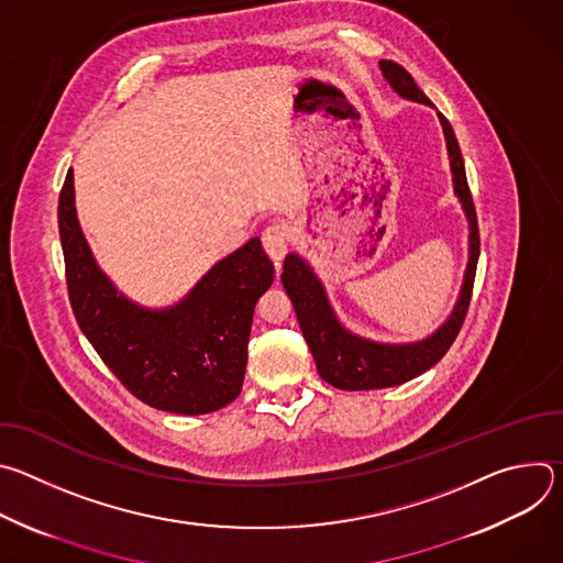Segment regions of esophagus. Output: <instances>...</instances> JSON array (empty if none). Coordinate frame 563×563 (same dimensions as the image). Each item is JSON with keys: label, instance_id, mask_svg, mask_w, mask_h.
Masks as SVG:
<instances>
[{"label": "esophagus", "instance_id": "34e87169", "mask_svg": "<svg viewBox=\"0 0 563 563\" xmlns=\"http://www.w3.org/2000/svg\"><path fill=\"white\" fill-rule=\"evenodd\" d=\"M287 245H289V231L283 222H272L269 227H265L263 247L274 261H278V263L283 261V256L287 254Z\"/></svg>", "mask_w": 563, "mask_h": 563}]
</instances>
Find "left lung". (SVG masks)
Here are the masks:
<instances>
[{
  "instance_id": "obj_1",
  "label": "left lung",
  "mask_w": 563,
  "mask_h": 563,
  "mask_svg": "<svg viewBox=\"0 0 563 563\" xmlns=\"http://www.w3.org/2000/svg\"><path fill=\"white\" fill-rule=\"evenodd\" d=\"M378 66L383 70V77L387 79V85L400 98L432 107L428 96L417 87L412 75L404 66L391 59H380ZM439 120L445 133L454 194L459 196L470 222V258H467V269L463 276L459 300L450 318L432 336L417 343H406V345H387V343H374L347 332L339 323V318L328 300L325 287L320 285L311 267L298 254H287L285 258L280 280L296 309L302 336L311 350L320 378L339 389L361 391V389L394 387L428 372L432 365H437L445 356V352L454 343L465 320L470 298H472L476 263H478V227H476V211H474L472 194L467 187L465 165H463V155H461L456 135L450 122L441 113H439Z\"/></svg>"
}]
</instances>
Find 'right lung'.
I'll return each mask as SVG.
<instances>
[{"mask_svg": "<svg viewBox=\"0 0 563 563\" xmlns=\"http://www.w3.org/2000/svg\"><path fill=\"white\" fill-rule=\"evenodd\" d=\"M68 300L79 330L142 404L174 415H209L243 389L258 298L274 283L261 240L216 263L167 309L129 300L98 267L75 213L73 172L57 205Z\"/></svg>", "mask_w": 563, "mask_h": 563, "instance_id": "obj_1", "label": "right lung"}]
</instances>
